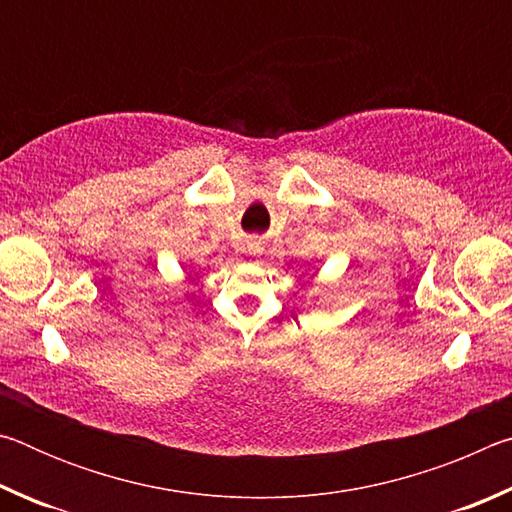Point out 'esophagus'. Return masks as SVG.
Here are the masks:
<instances>
[{"label":"esophagus","mask_w":512,"mask_h":512,"mask_svg":"<svg viewBox=\"0 0 512 512\" xmlns=\"http://www.w3.org/2000/svg\"><path fill=\"white\" fill-rule=\"evenodd\" d=\"M246 248H248V253H259V250H262V239L259 237H250L248 241H246Z\"/></svg>","instance_id":"esophagus-1"}]
</instances>
